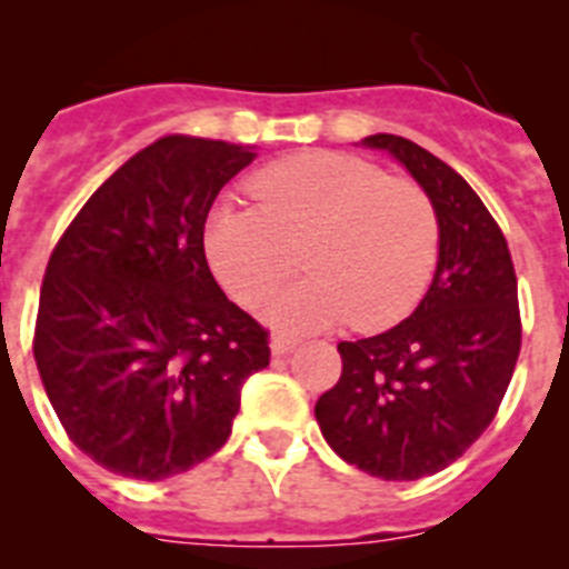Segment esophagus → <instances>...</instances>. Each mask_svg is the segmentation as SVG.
<instances>
[{
  "label": "esophagus",
  "instance_id": "esophagus-1",
  "mask_svg": "<svg viewBox=\"0 0 569 569\" xmlns=\"http://www.w3.org/2000/svg\"><path fill=\"white\" fill-rule=\"evenodd\" d=\"M296 345H299V339H293V336H276L270 341V350H273V356H288Z\"/></svg>",
  "mask_w": 569,
  "mask_h": 569
}]
</instances>
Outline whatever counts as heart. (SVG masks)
Here are the masks:
<instances>
[{"mask_svg":"<svg viewBox=\"0 0 569 569\" xmlns=\"http://www.w3.org/2000/svg\"><path fill=\"white\" fill-rule=\"evenodd\" d=\"M256 204H216L204 256L224 290L256 305L296 268L310 270L276 293L268 319L319 330L347 319L356 330L396 325L419 305L439 259V216L413 179L387 176L359 156L310 150L253 176Z\"/></svg>","mask_w":569,"mask_h":569,"instance_id":"heart-1","label":"heart"}]
</instances>
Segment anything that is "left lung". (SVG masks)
Wrapping results in <instances>:
<instances>
[{
	"instance_id": "left-lung-1",
	"label": "left lung",
	"mask_w": 569,
	"mask_h": 569,
	"mask_svg": "<svg viewBox=\"0 0 569 569\" xmlns=\"http://www.w3.org/2000/svg\"><path fill=\"white\" fill-rule=\"evenodd\" d=\"M365 144L393 153L433 199L439 264L410 319L339 341L341 376L316 421L347 465L413 481L453 465L499 413L521 350L519 288L505 233L450 164L393 133Z\"/></svg>"
}]
</instances>
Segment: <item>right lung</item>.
Segmentation results:
<instances>
[{
    "mask_svg": "<svg viewBox=\"0 0 569 569\" xmlns=\"http://www.w3.org/2000/svg\"><path fill=\"white\" fill-rule=\"evenodd\" d=\"M250 148L164 136L90 196L48 259L33 359L64 433L104 470L162 481L228 441L270 333L204 259V222Z\"/></svg>",
    "mask_w": 569,
    "mask_h": 569,
    "instance_id": "obj_1",
    "label": "right lung"
}]
</instances>
